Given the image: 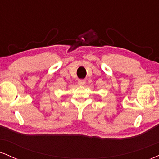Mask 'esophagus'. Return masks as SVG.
Listing matches in <instances>:
<instances>
[{
    "label": "esophagus",
    "instance_id": "esophagus-1",
    "mask_svg": "<svg viewBox=\"0 0 159 159\" xmlns=\"http://www.w3.org/2000/svg\"><path fill=\"white\" fill-rule=\"evenodd\" d=\"M86 81L84 79H78V84L79 86H84L85 84Z\"/></svg>",
    "mask_w": 159,
    "mask_h": 159
}]
</instances>
